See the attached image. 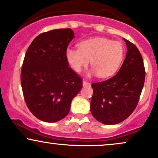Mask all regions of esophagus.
<instances>
[{
	"instance_id": "esophagus-1",
	"label": "esophagus",
	"mask_w": 158,
	"mask_h": 158,
	"mask_svg": "<svg viewBox=\"0 0 158 158\" xmlns=\"http://www.w3.org/2000/svg\"><path fill=\"white\" fill-rule=\"evenodd\" d=\"M82 85H83V87L90 86V82H87V81H82Z\"/></svg>"
}]
</instances>
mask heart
<instances>
[{"mask_svg": "<svg viewBox=\"0 0 158 158\" xmlns=\"http://www.w3.org/2000/svg\"><path fill=\"white\" fill-rule=\"evenodd\" d=\"M66 59L72 69L81 73L90 64L93 69L89 76L98 74L100 78L113 76L123 60V47L120 43L104 37L85 40L79 43V48H68Z\"/></svg>", "mask_w": 158, "mask_h": 158, "instance_id": "obj_1", "label": "heart"}]
</instances>
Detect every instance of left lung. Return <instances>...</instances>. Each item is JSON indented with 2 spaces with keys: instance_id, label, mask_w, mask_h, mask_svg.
<instances>
[{
  "instance_id": "left-lung-1",
  "label": "left lung",
  "mask_w": 158,
  "mask_h": 158,
  "mask_svg": "<svg viewBox=\"0 0 158 158\" xmlns=\"http://www.w3.org/2000/svg\"><path fill=\"white\" fill-rule=\"evenodd\" d=\"M126 58L116 75L93 83L90 112L99 122L113 125L132 114L138 103L145 80L143 60L138 48L126 39Z\"/></svg>"
}]
</instances>
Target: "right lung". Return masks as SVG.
<instances>
[{
	"instance_id": "add662e5",
	"label": "right lung",
	"mask_w": 158,
	"mask_h": 158,
	"mask_svg": "<svg viewBox=\"0 0 158 158\" xmlns=\"http://www.w3.org/2000/svg\"><path fill=\"white\" fill-rule=\"evenodd\" d=\"M74 38L71 28L40 34L25 55L21 86L28 110L45 122H56L69 113L73 98L82 88V80L68 67L65 53Z\"/></svg>"
}]
</instances>
